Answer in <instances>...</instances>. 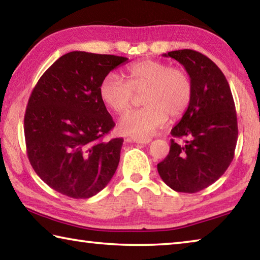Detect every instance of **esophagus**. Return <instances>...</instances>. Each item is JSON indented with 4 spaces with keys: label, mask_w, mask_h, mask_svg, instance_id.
<instances>
[{
    "label": "esophagus",
    "mask_w": 260,
    "mask_h": 260,
    "mask_svg": "<svg viewBox=\"0 0 260 260\" xmlns=\"http://www.w3.org/2000/svg\"><path fill=\"white\" fill-rule=\"evenodd\" d=\"M129 142H134V143H140V144H148L151 142L150 138H136V136H132V138L128 139Z\"/></svg>",
    "instance_id": "1"
}]
</instances>
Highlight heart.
<instances>
[{"instance_id": "1", "label": "heart", "mask_w": 260, "mask_h": 260, "mask_svg": "<svg viewBox=\"0 0 260 260\" xmlns=\"http://www.w3.org/2000/svg\"><path fill=\"white\" fill-rule=\"evenodd\" d=\"M127 82L117 73L110 72L99 87L100 99L116 113H124L141 93L144 107L126 113L119 128L136 138H147L165 124L169 114L181 117L190 107L193 95L191 78L181 69L156 59H143L126 70Z\"/></svg>"}]
</instances>
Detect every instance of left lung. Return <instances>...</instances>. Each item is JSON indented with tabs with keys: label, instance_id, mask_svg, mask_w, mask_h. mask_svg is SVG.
Segmentation results:
<instances>
[{
	"label": "left lung",
	"instance_id": "8db88e82",
	"mask_svg": "<svg viewBox=\"0 0 260 260\" xmlns=\"http://www.w3.org/2000/svg\"><path fill=\"white\" fill-rule=\"evenodd\" d=\"M171 57L183 65L193 86L190 107L171 134L170 152L157 165L167 186L180 192H197L217 181L234 158L237 118L230 85L217 65L201 52L174 50Z\"/></svg>",
	"mask_w": 260,
	"mask_h": 260
}]
</instances>
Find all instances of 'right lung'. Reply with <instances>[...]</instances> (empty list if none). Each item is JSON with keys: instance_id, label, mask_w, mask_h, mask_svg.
<instances>
[{"instance_id": "1", "label": "right lung", "mask_w": 260, "mask_h": 260, "mask_svg": "<svg viewBox=\"0 0 260 260\" xmlns=\"http://www.w3.org/2000/svg\"><path fill=\"white\" fill-rule=\"evenodd\" d=\"M128 58L71 51L34 87L24 119L30 165L43 182L72 199H89L116 172L124 140L103 141L114 127L100 99L102 79Z\"/></svg>"}]
</instances>
